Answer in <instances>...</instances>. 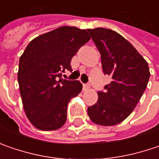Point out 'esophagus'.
<instances>
[{"mask_svg": "<svg viewBox=\"0 0 159 159\" xmlns=\"http://www.w3.org/2000/svg\"><path fill=\"white\" fill-rule=\"evenodd\" d=\"M83 88H84V91H87V90L90 89V84H84Z\"/></svg>", "mask_w": 159, "mask_h": 159, "instance_id": "esophagus-1", "label": "esophagus"}]
</instances>
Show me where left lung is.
Instances as JSON below:
<instances>
[{
	"label": "left lung",
	"instance_id": "obj_1",
	"mask_svg": "<svg viewBox=\"0 0 159 159\" xmlns=\"http://www.w3.org/2000/svg\"><path fill=\"white\" fill-rule=\"evenodd\" d=\"M100 53L102 69L111 76L105 92L87 112L94 124L112 126L125 120L142 98L148 79L147 61L127 40L111 29H87Z\"/></svg>",
	"mask_w": 159,
	"mask_h": 159
}]
</instances>
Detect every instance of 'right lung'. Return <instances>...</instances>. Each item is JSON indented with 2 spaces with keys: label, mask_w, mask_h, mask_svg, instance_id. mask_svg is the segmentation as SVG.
I'll use <instances>...</instances> for the list:
<instances>
[{
  "label": "right lung",
  "mask_w": 159,
  "mask_h": 159,
  "mask_svg": "<svg viewBox=\"0 0 159 159\" xmlns=\"http://www.w3.org/2000/svg\"><path fill=\"white\" fill-rule=\"evenodd\" d=\"M90 39L84 29L60 26L26 46L19 59L17 81L25 113L34 127L53 131L66 123L67 104L83 85L61 75L71 70V59Z\"/></svg>",
  "instance_id": "add662e5"
}]
</instances>
